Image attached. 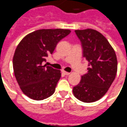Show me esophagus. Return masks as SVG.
<instances>
[{
  "instance_id": "34e87169",
  "label": "esophagus",
  "mask_w": 127,
  "mask_h": 127,
  "mask_svg": "<svg viewBox=\"0 0 127 127\" xmlns=\"http://www.w3.org/2000/svg\"><path fill=\"white\" fill-rule=\"evenodd\" d=\"M62 73L64 74V75H70V73H68V72H66V71H65V70H62Z\"/></svg>"
}]
</instances>
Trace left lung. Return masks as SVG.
Returning a JSON list of instances; mask_svg holds the SVG:
<instances>
[{"instance_id":"1","label":"left lung","mask_w":127,"mask_h":127,"mask_svg":"<svg viewBox=\"0 0 127 127\" xmlns=\"http://www.w3.org/2000/svg\"><path fill=\"white\" fill-rule=\"evenodd\" d=\"M82 57L88 61L87 73L73 89L74 96L85 103L102 98L114 81L117 70L115 52L107 39L96 30H76Z\"/></svg>"}]
</instances>
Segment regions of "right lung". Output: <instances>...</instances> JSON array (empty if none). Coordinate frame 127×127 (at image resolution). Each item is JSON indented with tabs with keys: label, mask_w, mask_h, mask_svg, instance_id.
I'll list each match as a JSON object with an SVG mask.
<instances>
[{
	"label": "right lung",
	"mask_w": 127,
	"mask_h": 127,
	"mask_svg": "<svg viewBox=\"0 0 127 127\" xmlns=\"http://www.w3.org/2000/svg\"><path fill=\"white\" fill-rule=\"evenodd\" d=\"M70 33L68 29H40L27 35L13 57L15 77L24 94L40 101L50 97L61 77L59 70L44 65L58 42Z\"/></svg>",
	"instance_id": "add662e5"
}]
</instances>
